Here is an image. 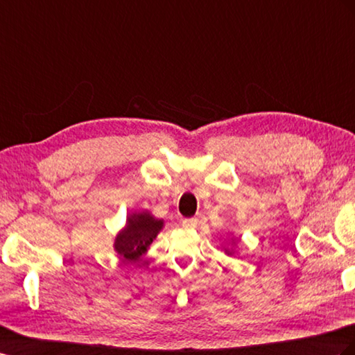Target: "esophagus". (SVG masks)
<instances>
[{
    "label": "esophagus",
    "instance_id": "esophagus-1",
    "mask_svg": "<svg viewBox=\"0 0 355 355\" xmlns=\"http://www.w3.org/2000/svg\"><path fill=\"white\" fill-rule=\"evenodd\" d=\"M182 225L185 228H196L198 225V219L197 218H187L182 221Z\"/></svg>",
    "mask_w": 355,
    "mask_h": 355
}]
</instances>
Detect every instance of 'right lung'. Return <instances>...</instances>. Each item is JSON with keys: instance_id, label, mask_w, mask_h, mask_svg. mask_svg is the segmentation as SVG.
I'll return each instance as SVG.
<instances>
[{"instance_id": "1", "label": "right lung", "mask_w": 355, "mask_h": 355, "mask_svg": "<svg viewBox=\"0 0 355 355\" xmlns=\"http://www.w3.org/2000/svg\"><path fill=\"white\" fill-rule=\"evenodd\" d=\"M162 228V219H157L149 212L132 214L127 225L116 236L114 249L125 261H136L148 251L149 245Z\"/></svg>"}]
</instances>
